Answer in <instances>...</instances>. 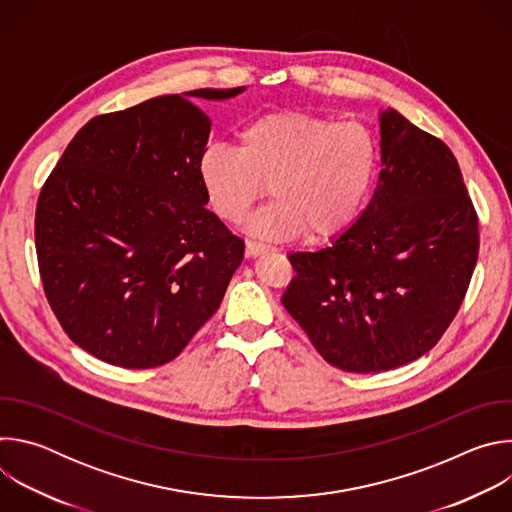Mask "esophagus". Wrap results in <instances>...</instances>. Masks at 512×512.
<instances>
[{
    "instance_id": "obj_1",
    "label": "esophagus",
    "mask_w": 512,
    "mask_h": 512,
    "mask_svg": "<svg viewBox=\"0 0 512 512\" xmlns=\"http://www.w3.org/2000/svg\"><path fill=\"white\" fill-rule=\"evenodd\" d=\"M265 251H269V245L259 243V241H253V239H249L247 245H245V255H247V257H257V255L265 253Z\"/></svg>"
}]
</instances>
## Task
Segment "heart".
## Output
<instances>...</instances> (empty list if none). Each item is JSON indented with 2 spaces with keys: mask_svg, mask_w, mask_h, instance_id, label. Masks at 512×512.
Segmentation results:
<instances>
[{
  "mask_svg": "<svg viewBox=\"0 0 512 512\" xmlns=\"http://www.w3.org/2000/svg\"><path fill=\"white\" fill-rule=\"evenodd\" d=\"M379 172V139L362 121L302 109L263 113L239 131V145L210 143L198 178L210 208L241 223L267 192L275 202L251 218L267 239L312 241L344 233L367 204Z\"/></svg>",
  "mask_w": 512,
  "mask_h": 512,
  "instance_id": "b5f03b06",
  "label": "heart"
}]
</instances>
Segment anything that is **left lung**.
<instances>
[{
    "label": "left lung",
    "instance_id": "1",
    "mask_svg": "<svg viewBox=\"0 0 512 512\" xmlns=\"http://www.w3.org/2000/svg\"><path fill=\"white\" fill-rule=\"evenodd\" d=\"M377 190L330 247L289 253L281 304L332 367L383 373L444 336L478 259V214L448 145L381 113Z\"/></svg>",
    "mask_w": 512,
    "mask_h": 512
}]
</instances>
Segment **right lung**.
I'll return each instance as SVG.
<instances>
[{
	"mask_svg": "<svg viewBox=\"0 0 512 512\" xmlns=\"http://www.w3.org/2000/svg\"><path fill=\"white\" fill-rule=\"evenodd\" d=\"M164 95L97 115L72 137L36 206L48 304L68 338L123 369L174 360L223 302L245 241L204 204L210 119Z\"/></svg>",
	"mask_w": 512,
	"mask_h": 512,
	"instance_id": "obj_1",
	"label": "right lung"
}]
</instances>
